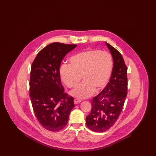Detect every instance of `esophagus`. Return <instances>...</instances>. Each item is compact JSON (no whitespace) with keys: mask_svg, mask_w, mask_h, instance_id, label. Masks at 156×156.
I'll list each match as a JSON object with an SVG mask.
<instances>
[{"mask_svg":"<svg viewBox=\"0 0 156 156\" xmlns=\"http://www.w3.org/2000/svg\"><path fill=\"white\" fill-rule=\"evenodd\" d=\"M81 102V100H80V99H74V104H78L79 103H80Z\"/></svg>","mask_w":156,"mask_h":156,"instance_id":"1","label":"esophagus"}]
</instances>
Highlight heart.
Masks as SVG:
<instances>
[{"label":"heart","instance_id":"obj_1","mask_svg":"<svg viewBox=\"0 0 156 156\" xmlns=\"http://www.w3.org/2000/svg\"><path fill=\"white\" fill-rule=\"evenodd\" d=\"M69 62L70 65L61 66L60 77L66 86L74 87L78 84L83 76V82L71 91L73 96L80 99L90 97L95 90L99 91L104 89L113 70L112 55L98 49L79 52L72 56Z\"/></svg>","mask_w":156,"mask_h":156}]
</instances>
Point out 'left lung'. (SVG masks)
<instances>
[{"instance_id": "obj_1", "label": "left lung", "mask_w": 156, "mask_h": 156, "mask_svg": "<svg viewBox=\"0 0 156 156\" xmlns=\"http://www.w3.org/2000/svg\"><path fill=\"white\" fill-rule=\"evenodd\" d=\"M114 61L110 79L103 91L94 97L91 112L86 117L90 129L104 132L112 127L118 119L127 95V67L121 54L105 42Z\"/></svg>"}]
</instances>
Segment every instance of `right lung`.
Masks as SVG:
<instances>
[{"label": "right lung", "instance_id": "obj_1", "mask_svg": "<svg viewBox=\"0 0 156 156\" xmlns=\"http://www.w3.org/2000/svg\"><path fill=\"white\" fill-rule=\"evenodd\" d=\"M76 44L53 42L37 55L31 68L30 96L34 114L45 129L58 131L68 123L75 106L73 98L64 93L61 83L62 60Z\"/></svg>", "mask_w": 156, "mask_h": 156}]
</instances>
